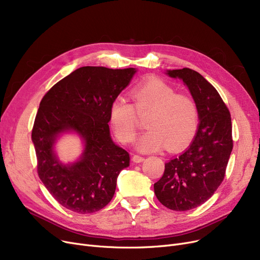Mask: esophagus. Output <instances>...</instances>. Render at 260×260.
Listing matches in <instances>:
<instances>
[{
    "instance_id": "obj_1",
    "label": "esophagus",
    "mask_w": 260,
    "mask_h": 260,
    "mask_svg": "<svg viewBox=\"0 0 260 260\" xmlns=\"http://www.w3.org/2000/svg\"><path fill=\"white\" fill-rule=\"evenodd\" d=\"M144 160H145V158L142 157V156H139V155H134V156H133V161L136 162V163L143 162Z\"/></svg>"
}]
</instances>
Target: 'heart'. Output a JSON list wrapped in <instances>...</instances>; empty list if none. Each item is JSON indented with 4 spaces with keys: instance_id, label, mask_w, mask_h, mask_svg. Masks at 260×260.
Segmentation results:
<instances>
[{
    "instance_id": "obj_1",
    "label": "heart",
    "mask_w": 260,
    "mask_h": 260,
    "mask_svg": "<svg viewBox=\"0 0 260 260\" xmlns=\"http://www.w3.org/2000/svg\"><path fill=\"white\" fill-rule=\"evenodd\" d=\"M131 98L133 104L117 97L108 109L109 123L120 142L129 143L135 138L138 128L137 114H148L145 121L148 129L136 141V147L141 152H155L166 145L171 151H178L195 137L199 111L192 97L176 93L167 82L153 78L135 85Z\"/></svg>"
}]
</instances>
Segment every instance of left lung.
I'll return each mask as SVG.
<instances>
[{
    "label": "left lung",
    "mask_w": 260,
    "mask_h": 260,
    "mask_svg": "<svg viewBox=\"0 0 260 260\" xmlns=\"http://www.w3.org/2000/svg\"><path fill=\"white\" fill-rule=\"evenodd\" d=\"M167 74L188 87L198 106L199 126L186 151L166 163L154 189L168 209L188 211L210 199L224 178L233 149L232 121L220 94L199 73L185 67Z\"/></svg>",
    "instance_id": "8db88e82"
}]
</instances>
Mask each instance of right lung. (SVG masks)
<instances>
[{
    "label": "right lung",
    "instance_id": "add662e5",
    "mask_svg": "<svg viewBox=\"0 0 260 260\" xmlns=\"http://www.w3.org/2000/svg\"><path fill=\"white\" fill-rule=\"evenodd\" d=\"M136 74L135 68L83 66L54 84L43 97L31 139L38 175L62 207L79 214L100 211L114 197L129 154L112 140L108 109ZM75 131L85 141L80 159L63 165L53 151L62 132Z\"/></svg>",
    "mask_w": 260,
    "mask_h": 260
}]
</instances>
